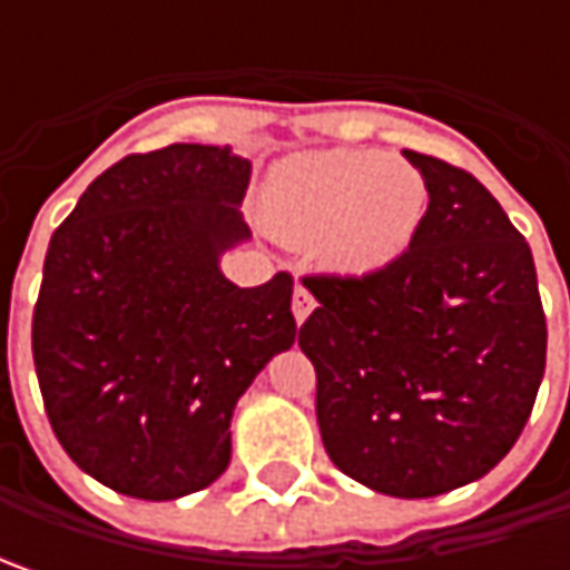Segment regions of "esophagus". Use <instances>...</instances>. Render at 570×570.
Segmentation results:
<instances>
[{"mask_svg":"<svg viewBox=\"0 0 570 570\" xmlns=\"http://www.w3.org/2000/svg\"><path fill=\"white\" fill-rule=\"evenodd\" d=\"M317 307V301H314V295L304 288V285H297L295 288V295H292V314H295L297 320V326L304 323V320L311 317V311Z\"/></svg>","mask_w":570,"mask_h":570,"instance_id":"obj_1","label":"esophagus"}]
</instances>
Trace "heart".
<instances>
[{
  "label": "heart",
  "instance_id": "heart-1",
  "mask_svg": "<svg viewBox=\"0 0 570 570\" xmlns=\"http://www.w3.org/2000/svg\"><path fill=\"white\" fill-rule=\"evenodd\" d=\"M273 228L314 247L342 275L381 273L415 240L425 177L381 151H311L275 167L266 189Z\"/></svg>",
  "mask_w": 570,
  "mask_h": 570
}]
</instances>
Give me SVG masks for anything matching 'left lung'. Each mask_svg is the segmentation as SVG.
<instances>
[{"label":"left lung","instance_id":"left-lung-1","mask_svg":"<svg viewBox=\"0 0 570 570\" xmlns=\"http://www.w3.org/2000/svg\"><path fill=\"white\" fill-rule=\"evenodd\" d=\"M425 177L412 247L381 273L304 275L317 311L297 345L317 371L323 448L393 498H434L494 470L546 371L530 244L463 167L403 151Z\"/></svg>","mask_w":570,"mask_h":570}]
</instances>
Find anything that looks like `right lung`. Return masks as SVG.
<instances>
[{"label": "right lung", "mask_w": 570, "mask_h": 570, "mask_svg": "<svg viewBox=\"0 0 570 570\" xmlns=\"http://www.w3.org/2000/svg\"><path fill=\"white\" fill-rule=\"evenodd\" d=\"M250 161L218 145L126 155L53 230L33 304L43 409L78 470L170 501L230 463V415L292 348L288 273L237 288L218 256L247 240Z\"/></svg>", "instance_id": "right-lung-1"}]
</instances>
